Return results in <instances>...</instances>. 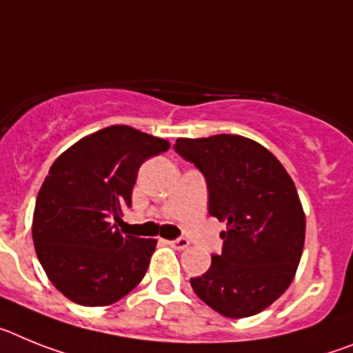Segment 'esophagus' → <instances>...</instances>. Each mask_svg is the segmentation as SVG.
I'll return each instance as SVG.
<instances>
[{
    "mask_svg": "<svg viewBox=\"0 0 353 353\" xmlns=\"http://www.w3.org/2000/svg\"><path fill=\"white\" fill-rule=\"evenodd\" d=\"M168 243L172 245L174 249H177V250H183V249H186V247H188V245H190V241L186 240V238H177V240L168 241Z\"/></svg>",
    "mask_w": 353,
    "mask_h": 353,
    "instance_id": "esophagus-1",
    "label": "esophagus"
}]
</instances>
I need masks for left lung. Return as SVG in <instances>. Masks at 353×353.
<instances>
[{"label": "left lung", "instance_id": "obj_1", "mask_svg": "<svg viewBox=\"0 0 353 353\" xmlns=\"http://www.w3.org/2000/svg\"><path fill=\"white\" fill-rule=\"evenodd\" d=\"M174 149L206 177L211 216L228 222L222 252L190 284L223 316H254L288 290L302 257L305 214L295 183L266 147L240 134L177 139Z\"/></svg>", "mask_w": 353, "mask_h": 353}]
</instances>
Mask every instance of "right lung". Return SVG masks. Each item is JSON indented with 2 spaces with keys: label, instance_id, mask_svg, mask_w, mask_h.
<instances>
[{
  "label": "right lung",
  "instance_id": "1",
  "mask_svg": "<svg viewBox=\"0 0 353 353\" xmlns=\"http://www.w3.org/2000/svg\"><path fill=\"white\" fill-rule=\"evenodd\" d=\"M170 143L130 125L88 134L54 159L37 195L33 243L49 281L87 307L115 304L139 286L152 238L117 229L140 165Z\"/></svg>",
  "mask_w": 353,
  "mask_h": 353
}]
</instances>
